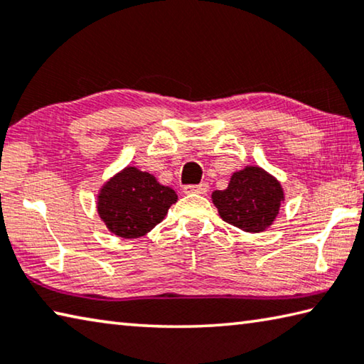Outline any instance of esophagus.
<instances>
[{"instance_id":"esophagus-1","label":"esophagus","mask_w":364,"mask_h":364,"mask_svg":"<svg viewBox=\"0 0 364 364\" xmlns=\"http://www.w3.org/2000/svg\"><path fill=\"white\" fill-rule=\"evenodd\" d=\"M208 191V184L207 183H200V184H189V186L183 188L184 194H207Z\"/></svg>"}]
</instances>
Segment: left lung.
<instances>
[{
    "label": "left lung",
    "instance_id": "1",
    "mask_svg": "<svg viewBox=\"0 0 364 364\" xmlns=\"http://www.w3.org/2000/svg\"><path fill=\"white\" fill-rule=\"evenodd\" d=\"M212 200L226 223L245 232H262L278 217L284 189L267 170L247 165L234 171L225 191H213Z\"/></svg>",
    "mask_w": 364,
    "mask_h": 364
}]
</instances>
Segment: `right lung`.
Masks as SVG:
<instances>
[{
	"label": "right lung",
	"mask_w": 364,
	"mask_h": 364,
	"mask_svg": "<svg viewBox=\"0 0 364 364\" xmlns=\"http://www.w3.org/2000/svg\"><path fill=\"white\" fill-rule=\"evenodd\" d=\"M178 196L156 176L128 165L101 186L97 193V215L115 236L141 237L168 213Z\"/></svg>",
	"instance_id": "1"
}]
</instances>
